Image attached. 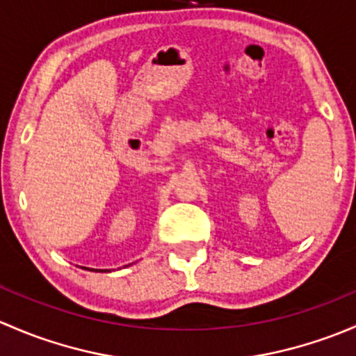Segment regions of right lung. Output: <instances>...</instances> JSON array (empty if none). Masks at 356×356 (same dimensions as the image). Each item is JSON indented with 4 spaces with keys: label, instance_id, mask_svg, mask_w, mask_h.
<instances>
[{
    "label": "right lung",
    "instance_id": "1",
    "mask_svg": "<svg viewBox=\"0 0 356 356\" xmlns=\"http://www.w3.org/2000/svg\"><path fill=\"white\" fill-rule=\"evenodd\" d=\"M87 269H89V267H87ZM101 273H102V270H101ZM108 273H109V270H108Z\"/></svg>",
    "mask_w": 356,
    "mask_h": 356
}]
</instances>
